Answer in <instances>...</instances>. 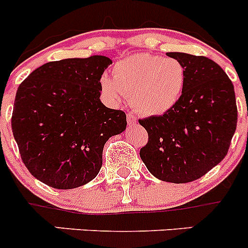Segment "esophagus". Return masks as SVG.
I'll list each match as a JSON object with an SVG mask.
<instances>
[{
    "label": "esophagus",
    "mask_w": 248,
    "mask_h": 248,
    "mask_svg": "<svg viewBox=\"0 0 248 248\" xmlns=\"http://www.w3.org/2000/svg\"><path fill=\"white\" fill-rule=\"evenodd\" d=\"M126 120H128V124L131 125V124H135V123H137V117H135L134 114L129 111V113L126 114Z\"/></svg>",
    "instance_id": "esophagus-1"
}]
</instances>
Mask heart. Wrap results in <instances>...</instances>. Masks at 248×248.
I'll return each instance as SVG.
<instances>
[{
  "mask_svg": "<svg viewBox=\"0 0 248 248\" xmlns=\"http://www.w3.org/2000/svg\"><path fill=\"white\" fill-rule=\"evenodd\" d=\"M185 80L186 71L180 61L137 53L118 62L113 68V78L104 76L100 84L110 99L128 95L138 111L159 115L176 104Z\"/></svg>",
  "mask_w": 248,
  "mask_h": 248,
  "instance_id": "b5f03b06",
  "label": "heart"
}]
</instances>
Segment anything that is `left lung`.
Wrapping results in <instances>:
<instances>
[{
  "label": "left lung",
  "instance_id": "obj_1",
  "mask_svg": "<svg viewBox=\"0 0 248 248\" xmlns=\"http://www.w3.org/2000/svg\"><path fill=\"white\" fill-rule=\"evenodd\" d=\"M168 56L185 67V85L171 109L139 119L148 131L140 157L160 180L191 183L227 155L237 125L235 89L222 68L207 57Z\"/></svg>",
  "mask_w": 248,
  "mask_h": 248
}]
</instances>
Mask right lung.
Wrapping results in <instances>:
<instances>
[{
    "instance_id": "right-lung-1",
    "label": "right lung",
    "mask_w": 248,
    "mask_h": 248,
    "mask_svg": "<svg viewBox=\"0 0 248 248\" xmlns=\"http://www.w3.org/2000/svg\"><path fill=\"white\" fill-rule=\"evenodd\" d=\"M108 57L68 58L41 65L19 84L12 133L21 159L54 189L79 187L97 176L103 148L126 128L123 110L100 102Z\"/></svg>"
}]
</instances>
